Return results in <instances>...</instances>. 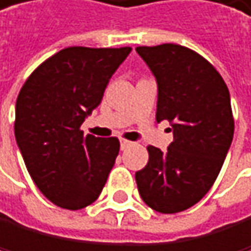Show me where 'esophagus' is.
<instances>
[{"mask_svg":"<svg viewBox=\"0 0 251 251\" xmlns=\"http://www.w3.org/2000/svg\"><path fill=\"white\" fill-rule=\"evenodd\" d=\"M132 145V142H129V140H126V139H122L120 140V147H122V150H128V148Z\"/></svg>","mask_w":251,"mask_h":251,"instance_id":"obj_1","label":"esophagus"}]
</instances>
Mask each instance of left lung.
<instances>
[{
    "label": "left lung",
    "mask_w": 251,
    "mask_h": 251,
    "mask_svg": "<svg viewBox=\"0 0 251 251\" xmlns=\"http://www.w3.org/2000/svg\"><path fill=\"white\" fill-rule=\"evenodd\" d=\"M157 81L156 120H169L167 151L148 145V164L136 172L147 206L175 214L199 203L212 187L234 134L229 92L214 65L176 43L137 47Z\"/></svg>",
    "instance_id": "1"
}]
</instances>
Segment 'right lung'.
Segmentation results:
<instances>
[{
  "mask_svg": "<svg viewBox=\"0 0 251 251\" xmlns=\"http://www.w3.org/2000/svg\"><path fill=\"white\" fill-rule=\"evenodd\" d=\"M131 48L68 47L35 68L15 104V139L39 191L64 209L94 203L120 150L117 137L84 134L82 122Z\"/></svg>",
  "mask_w": 251,
  "mask_h": 251,
  "instance_id": "1",
  "label": "right lung"
}]
</instances>
